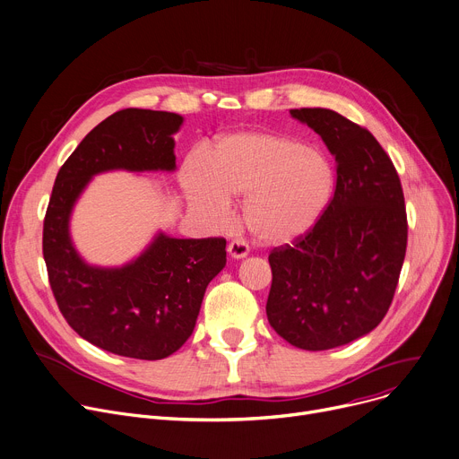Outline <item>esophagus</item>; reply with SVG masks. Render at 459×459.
<instances>
[{"instance_id": "34e87169", "label": "esophagus", "mask_w": 459, "mask_h": 459, "mask_svg": "<svg viewBox=\"0 0 459 459\" xmlns=\"http://www.w3.org/2000/svg\"><path fill=\"white\" fill-rule=\"evenodd\" d=\"M227 251L232 258H246L249 255V246L243 238H234V239L229 241Z\"/></svg>"}]
</instances>
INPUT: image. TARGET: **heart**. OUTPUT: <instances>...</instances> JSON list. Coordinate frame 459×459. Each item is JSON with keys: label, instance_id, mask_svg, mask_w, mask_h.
<instances>
[{"label": "heart", "instance_id": "1", "mask_svg": "<svg viewBox=\"0 0 459 459\" xmlns=\"http://www.w3.org/2000/svg\"><path fill=\"white\" fill-rule=\"evenodd\" d=\"M185 188L199 210L225 221L230 195L246 197L243 220L267 246L307 234L323 216L333 190V169L314 147L297 140L247 131L221 138L210 162L194 157L185 166Z\"/></svg>", "mask_w": 459, "mask_h": 459}]
</instances>
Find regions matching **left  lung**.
<instances>
[{
  "instance_id": "8db88e82",
  "label": "left lung",
  "mask_w": 459,
  "mask_h": 459,
  "mask_svg": "<svg viewBox=\"0 0 459 459\" xmlns=\"http://www.w3.org/2000/svg\"><path fill=\"white\" fill-rule=\"evenodd\" d=\"M335 157V190L319 221L269 255V325L302 351L369 333L387 314L408 246L399 173L378 140L328 108H293Z\"/></svg>"
}]
</instances>
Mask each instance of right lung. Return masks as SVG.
Masks as SVG:
<instances>
[{"label":"right lung","instance_id":"add662e5","mask_svg":"<svg viewBox=\"0 0 459 459\" xmlns=\"http://www.w3.org/2000/svg\"><path fill=\"white\" fill-rule=\"evenodd\" d=\"M182 116L124 108L91 129L58 169L44 218L42 253L60 314L103 351L162 359L190 338L208 282L227 264V239L159 234L134 262L91 267L72 246L68 221L88 180L108 169H175Z\"/></svg>","mask_w":459,"mask_h":459}]
</instances>
